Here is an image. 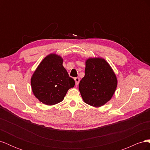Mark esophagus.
Wrapping results in <instances>:
<instances>
[{"instance_id": "esophagus-1", "label": "esophagus", "mask_w": 150, "mask_h": 150, "mask_svg": "<svg viewBox=\"0 0 150 150\" xmlns=\"http://www.w3.org/2000/svg\"><path fill=\"white\" fill-rule=\"evenodd\" d=\"M74 81H75L76 84V85H78V84H79V81H80L79 78H78V77H77V78H74Z\"/></svg>"}]
</instances>
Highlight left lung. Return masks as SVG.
Listing matches in <instances>:
<instances>
[{"mask_svg":"<svg viewBox=\"0 0 150 150\" xmlns=\"http://www.w3.org/2000/svg\"><path fill=\"white\" fill-rule=\"evenodd\" d=\"M117 85L116 76L104 59L91 57L86 61L85 76L79 84L84 103L96 108L104 105L112 97Z\"/></svg>","mask_w":150,"mask_h":150,"instance_id":"left-lung-1","label":"left lung"}]
</instances>
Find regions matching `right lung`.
<instances>
[{
    "label": "right lung",
    "instance_id": "add662e5",
    "mask_svg": "<svg viewBox=\"0 0 150 150\" xmlns=\"http://www.w3.org/2000/svg\"><path fill=\"white\" fill-rule=\"evenodd\" d=\"M63 59L50 54L40 62L31 77L33 93L40 102L52 106L61 102L67 91L75 85L62 66Z\"/></svg>",
    "mask_w": 150,
    "mask_h": 150
}]
</instances>
